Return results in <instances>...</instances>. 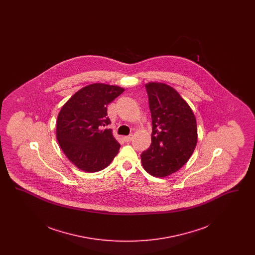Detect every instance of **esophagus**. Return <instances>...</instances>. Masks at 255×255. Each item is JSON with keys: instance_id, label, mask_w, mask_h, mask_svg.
Here are the masks:
<instances>
[{"instance_id": "1", "label": "esophagus", "mask_w": 255, "mask_h": 255, "mask_svg": "<svg viewBox=\"0 0 255 255\" xmlns=\"http://www.w3.org/2000/svg\"><path fill=\"white\" fill-rule=\"evenodd\" d=\"M123 139L126 141V142H130L132 139H133V134H129V135H126L123 137Z\"/></svg>"}]
</instances>
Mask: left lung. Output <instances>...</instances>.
<instances>
[{"label":"left lung","instance_id":"left-lung-1","mask_svg":"<svg viewBox=\"0 0 255 255\" xmlns=\"http://www.w3.org/2000/svg\"><path fill=\"white\" fill-rule=\"evenodd\" d=\"M152 117V143L142 152V166L154 177H166L182 167L197 144V122L189 105L172 87L146 84Z\"/></svg>","mask_w":255,"mask_h":255}]
</instances>
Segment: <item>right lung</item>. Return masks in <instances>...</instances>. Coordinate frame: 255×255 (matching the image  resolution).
<instances>
[{
  "label": "right lung",
  "instance_id": "1",
  "mask_svg": "<svg viewBox=\"0 0 255 255\" xmlns=\"http://www.w3.org/2000/svg\"><path fill=\"white\" fill-rule=\"evenodd\" d=\"M119 86L95 83L76 92L62 107L56 123L61 149L73 164L85 172L106 168L119 153L121 144L111 129L107 106L121 96Z\"/></svg>",
  "mask_w": 255,
  "mask_h": 255
}]
</instances>
